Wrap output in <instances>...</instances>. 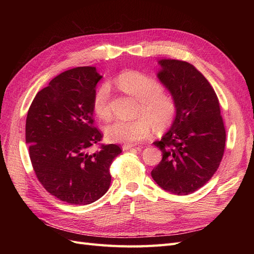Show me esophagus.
Instances as JSON below:
<instances>
[{"instance_id": "34e87169", "label": "esophagus", "mask_w": 254, "mask_h": 254, "mask_svg": "<svg viewBox=\"0 0 254 254\" xmlns=\"http://www.w3.org/2000/svg\"><path fill=\"white\" fill-rule=\"evenodd\" d=\"M132 147H134V145H131V144H124L122 146L123 150H128V149H131Z\"/></svg>"}]
</instances>
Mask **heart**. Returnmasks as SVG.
<instances>
[{"instance_id": "1", "label": "heart", "mask_w": 254, "mask_h": 254, "mask_svg": "<svg viewBox=\"0 0 254 254\" xmlns=\"http://www.w3.org/2000/svg\"><path fill=\"white\" fill-rule=\"evenodd\" d=\"M117 86L127 94L139 99L137 114L134 120L115 119L105 128L106 136L112 142L135 144L147 137L152 124L163 129L172 124L176 106L173 97L150 76L135 70H127L115 78ZM110 89L102 84L93 96V110L101 119L110 115Z\"/></svg>"}]
</instances>
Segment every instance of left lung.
<instances>
[{
    "instance_id": "left-lung-1",
    "label": "left lung",
    "mask_w": 254,
    "mask_h": 254,
    "mask_svg": "<svg viewBox=\"0 0 254 254\" xmlns=\"http://www.w3.org/2000/svg\"><path fill=\"white\" fill-rule=\"evenodd\" d=\"M157 77L170 91L176 117L171 129L153 145L162 160L151 171L158 186L175 195L202 188L220 164L226 130L216 93L197 68L176 59L159 60Z\"/></svg>"
}]
</instances>
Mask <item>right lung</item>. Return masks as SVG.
<instances>
[{
	"label": "right lung",
	"mask_w": 254,
	"mask_h": 254,
	"mask_svg": "<svg viewBox=\"0 0 254 254\" xmlns=\"http://www.w3.org/2000/svg\"><path fill=\"white\" fill-rule=\"evenodd\" d=\"M102 77L94 66L63 72L38 92L27 112L25 139L37 178L70 204H90L106 194L110 165L122 152L115 144L89 152L103 137L93 125V96Z\"/></svg>",
	"instance_id": "right-lung-1"
}]
</instances>
